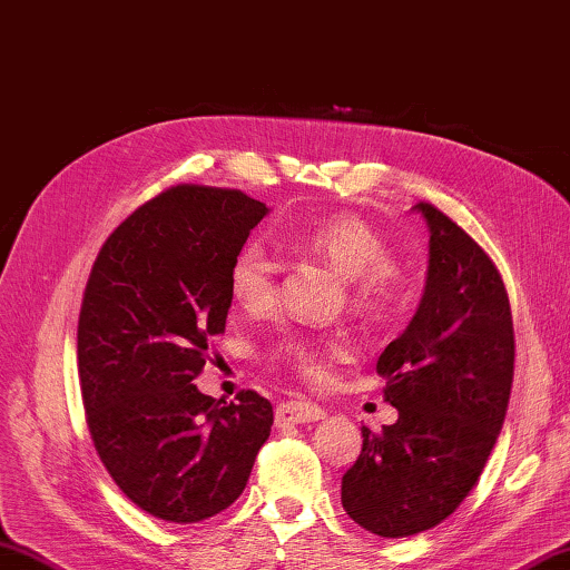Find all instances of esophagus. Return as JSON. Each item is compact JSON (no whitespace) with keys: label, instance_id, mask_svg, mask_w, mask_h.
Instances as JSON below:
<instances>
[{"label":"esophagus","instance_id":"34e87169","mask_svg":"<svg viewBox=\"0 0 570 570\" xmlns=\"http://www.w3.org/2000/svg\"><path fill=\"white\" fill-rule=\"evenodd\" d=\"M327 415L324 409H320L317 403L309 401H285L277 405L275 411V425L285 428V425H299V423H315L322 421Z\"/></svg>","mask_w":570,"mask_h":570}]
</instances>
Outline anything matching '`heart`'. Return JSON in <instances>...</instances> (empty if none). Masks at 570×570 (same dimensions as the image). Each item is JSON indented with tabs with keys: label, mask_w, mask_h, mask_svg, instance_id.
<instances>
[{
	"label": "heart",
	"mask_w": 570,
	"mask_h": 570,
	"mask_svg": "<svg viewBox=\"0 0 570 570\" xmlns=\"http://www.w3.org/2000/svg\"><path fill=\"white\" fill-rule=\"evenodd\" d=\"M277 243L293 253L312 255L350 277V302L356 315L381 317L399 305L405 295V273L386 258L383 240L366 220L352 214H330L309 218L302 224L277 228ZM277 263L261 240H248L234 255L228 268V289L240 309L250 315L271 309L277 293ZM330 344H322L302 334H287L275 346V356L283 358L302 376L322 381L327 376Z\"/></svg>",
	"instance_id": "1"
}]
</instances>
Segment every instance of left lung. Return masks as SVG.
Returning a JSON list of instances; mask_svg holds the SVG:
<instances>
[{"mask_svg":"<svg viewBox=\"0 0 570 570\" xmlns=\"http://www.w3.org/2000/svg\"><path fill=\"white\" fill-rule=\"evenodd\" d=\"M421 305L379 356L383 399L399 421L362 428V455L342 478V507L358 527L403 539L438 527L478 484L502 431L514 379V324L502 275L478 243L433 204Z\"/></svg>","mask_w":570,"mask_h":570,"instance_id":"8db88e82","label":"left lung"}]
</instances>
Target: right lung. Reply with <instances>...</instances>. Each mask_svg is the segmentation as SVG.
Returning <instances> with one entry per match:
<instances>
[{"label":"right lung","instance_id":"add662e5","mask_svg":"<svg viewBox=\"0 0 570 570\" xmlns=\"http://www.w3.org/2000/svg\"><path fill=\"white\" fill-rule=\"evenodd\" d=\"M268 206L238 189L179 184L102 243L78 317V379L100 462L157 519L194 524L246 490L271 435L255 391L194 386L208 336L226 330L228 268Z\"/></svg>","mask_w":570,"mask_h":570}]
</instances>
